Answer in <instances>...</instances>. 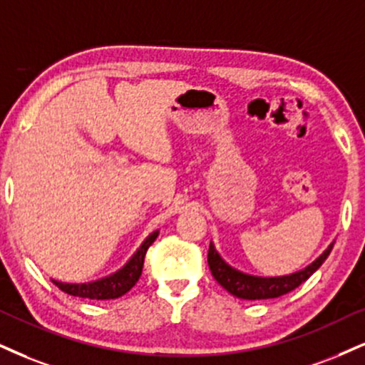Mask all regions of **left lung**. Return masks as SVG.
Returning a JSON list of instances; mask_svg holds the SVG:
<instances>
[{
    "instance_id": "obj_1",
    "label": "left lung",
    "mask_w": 365,
    "mask_h": 365,
    "mask_svg": "<svg viewBox=\"0 0 365 365\" xmlns=\"http://www.w3.org/2000/svg\"><path fill=\"white\" fill-rule=\"evenodd\" d=\"M334 244L328 245V249L317 260L301 269L298 272H292L289 276L279 277H260L250 276V274L237 271L235 267L228 265L220 257V254L215 249L213 244H210L208 250V265L213 277L217 279L218 284H222L230 294L237 296L242 299H271L279 298V296L287 294V292L296 289L299 284H303L312 274L320 269V265L325 262L330 255Z\"/></svg>"
}]
</instances>
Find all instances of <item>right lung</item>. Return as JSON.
<instances>
[{
	"instance_id": "obj_1",
	"label": "right lung",
	"mask_w": 365,
	"mask_h": 365,
	"mask_svg": "<svg viewBox=\"0 0 365 365\" xmlns=\"http://www.w3.org/2000/svg\"><path fill=\"white\" fill-rule=\"evenodd\" d=\"M159 235V230L150 233L140 249L133 254V257L128 260L120 271H116L111 276H106L103 279H98V281L93 282H83V284H69V282H61L53 281L58 289L67 292L71 296H78V298H88V299H115L123 296L125 292H128L132 287L137 284V281L142 276L143 269V259H145V254L148 247L154 244V240Z\"/></svg>"
}]
</instances>
